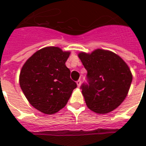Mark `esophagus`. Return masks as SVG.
Segmentation results:
<instances>
[{"label": "esophagus", "instance_id": "1", "mask_svg": "<svg viewBox=\"0 0 146 146\" xmlns=\"http://www.w3.org/2000/svg\"><path fill=\"white\" fill-rule=\"evenodd\" d=\"M76 84H77L78 87H80V86H81V80H77V81H76Z\"/></svg>", "mask_w": 146, "mask_h": 146}]
</instances>
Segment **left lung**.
Instances as JSON below:
<instances>
[{"mask_svg":"<svg viewBox=\"0 0 146 146\" xmlns=\"http://www.w3.org/2000/svg\"><path fill=\"white\" fill-rule=\"evenodd\" d=\"M79 57L87 70V83L81 86L87 107L98 113L111 112L129 92L133 76L127 64L109 50L97 49Z\"/></svg>","mask_w":146,"mask_h":146,"instance_id":"1","label":"left lung"}]
</instances>
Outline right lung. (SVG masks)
Returning <instances> with one entry per match:
<instances>
[{
  "label": "right lung",
  "mask_w": 146,
  "mask_h": 146,
  "mask_svg": "<svg viewBox=\"0 0 146 146\" xmlns=\"http://www.w3.org/2000/svg\"><path fill=\"white\" fill-rule=\"evenodd\" d=\"M69 55L70 52L57 47H47L35 52L22 68V91L29 103L42 113L52 114L59 111L77 86L65 65Z\"/></svg>",
  "instance_id": "obj_1"
}]
</instances>
